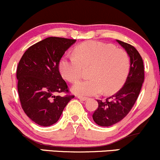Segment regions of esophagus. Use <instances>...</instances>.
Instances as JSON below:
<instances>
[{
	"label": "esophagus",
	"mask_w": 160,
	"mask_h": 160,
	"mask_svg": "<svg viewBox=\"0 0 160 160\" xmlns=\"http://www.w3.org/2000/svg\"><path fill=\"white\" fill-rule=\"evenodd\" d=\"M77 98H78V99H80V100H82V101H85V100H87V98H86V97H82V96L78 95V96H77Z\"/></svg>",
	"instance_id": "1"
}]
</instances>
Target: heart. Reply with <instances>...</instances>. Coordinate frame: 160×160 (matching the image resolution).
Here are the masks:
<instances>
[{
    "label": "heart",
    "mask_w": 160,
    "mask_h": 160,
    "mask_svg": "<svg viewBox=\"0 0 160 160\" xmlns=\"http://www.w3.org/2000/svg\"><path fill=\"white\" fill-rule=\"evenodd\" d=\"M75 56H65L60 59L62 76L75 83L82 78L84 69L90 68V79L73 85L74 93L82 96L97 95L101 92L111 94L118 92L126 82L130 68L128 53L113 44L88 41L76 46Z\"/></svg>",
    "instance_id": "obj_1"
}]
</instances>
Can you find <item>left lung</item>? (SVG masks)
Returning a JSON list of instances; mask_svg holds the SVG:
<instances>
[{"label": "left lung", "instance_id": "obj_1", "mask_svg": "<svg viewBox=\"0 0 160 160\" xmlns=\"http://www.w3.org/2000/svg\"><path fill=\"white\" fill-rule=\"evenodd\" d=\"M128 53L130 68L123 87L106 100H97L98 108L92 115L94 121L101 127H110L121 121L128 114L138 98L144 81L143 62L138 51L127 42L118 40Z\"/></svg>", "mask_w": 160, "mask_h": 160}]
</instances>
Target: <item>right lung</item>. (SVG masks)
<instances>
[{
    "label": "right lung",
    "mask_w": 160,
    "mask_h": 160,
    "mask_svg": "<svg viewBox=\"0 0 160 160\" xmlns=\"http://www.w3.org/2000/svg\"><path fill=\"white\" fill-rule=\"evenodd\" d=\"M75 39L48 37L29 47L17 68L18 90L25 114L37 124L48 127L58 121L75 96L69 94L59 70L61 58ZM64 92L63 97L54 94Z\"/></svg>",
    "instance_id": "1"
}]
</instances>
